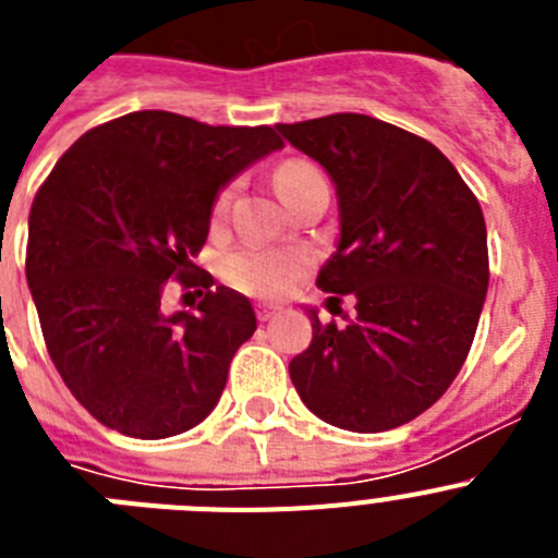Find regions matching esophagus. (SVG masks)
I'll list each match as a JSON object with an SVG mask.
<instances>
[{"instance_id": "1", "label": "esophagus", "mask_w": 558, "mask_h": 558, "mask_svg": "<svg viewBox=\"0 0 558 558\" xmlns=\"http://www.w3.org/2000/svg\"><path fill=\"white\" fill-rule=\"evenodd\" d=\"M279 313H282V307H276V304H256V318L259 322H270Z\"/></svg>"}]
</instances>
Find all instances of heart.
Listing matches in <instances>:
<instances>
[{"label":"heart","mask_w":558,"mask_h":558,"mask_svg":"<svg viewBox=\"0 0 558 558\" xmlns=\"http://www.w3.org/2000/svg\"><path fill=\"white\" fill-rule=\"evenodd\" d=\"M315 184H327V181L318 167H313L310 161H284L276 170V190L288 206ZM231 195H234V184L223 186L211 211L223 215L229 209ZM304 270H307V254L293 248H240L223 259L226 282L240 293L256 295V299H282Z\"/></svg>","instance_id":"b5f03b06"}]
</instances>
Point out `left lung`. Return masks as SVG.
I'll use <instances>...</instances> for the list:
<instances>
[{
	"label": "left lung",
	"instance_id": "left-lung-1",
	"mask_svg": "<svg viewBox=\"0 0 558 558\" xmlns=\"http://www.w3.org/2000/svg\"><path fill=\"white\" fill-rule=\"evenodd\" d=\"M276 128L338 192L340 243L315 284L357 299L347 327L310 310L313 340L290 360V379L340 430L405 425L470 354L489 288L481 204L445 153L391 122L329 113Z\"/></svg>",
	"mask_w": 558,
	"mask_h": 558
}]
</instances>
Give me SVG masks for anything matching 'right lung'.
<instances>
[{
    "label": "right lung",
    "instance_id": "add662e5",
    "mask_svg": "<svg viewBox=\"0 0 558 558\" xmlns=\"http://www.w3.org/2000/svg\"><path fill=\"white\" fill-rule=\"evenodd\" d=\"M279 147L268 125L133 111L83 133L38 186L27 284L49 357L97 422L167 438L218 405L256 315L192 256L220 186ZM170 278L207 290L195 314L160 310Z\"/></svg>",
    "mask_w": 558,
    "mask_h": 558
}]
</instances>
